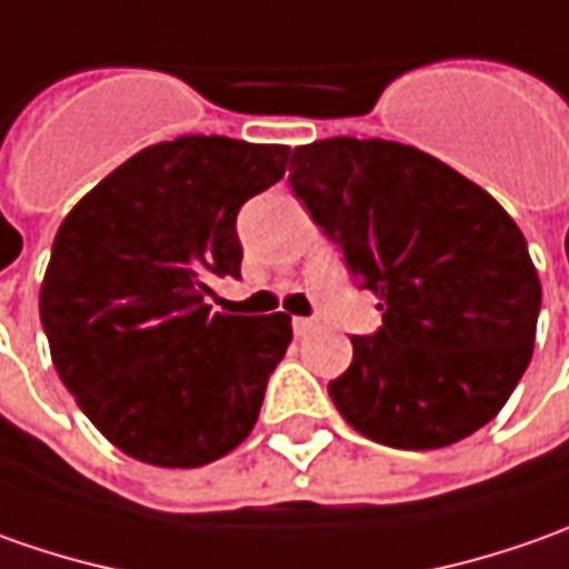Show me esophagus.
<instances>
[{
    "label": "esophagus",
    "instance_id": "34e87169",
    "mask_svg": "<svg viewBox=\"0 0 569 569\" xmlns=\"http://www.w3.org/2000/svg\"><path fill=\"white\" fill-rule=\"evenodd\" d=\"M318 323L311 321V318H292V330H296V337H305V333H311Z\"/></svg>",
    "mask_w": 569,
    "mask_h": 569
}]
</instances>
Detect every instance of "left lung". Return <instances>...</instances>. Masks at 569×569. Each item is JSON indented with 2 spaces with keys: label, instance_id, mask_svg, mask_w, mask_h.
<instances>
[{
  "label": "left lung",
  "instance_id": "1",
  "mask_svg": "<svg viewBox=\"0 0 569 569\" xmlns=\"http://www.w3.org/2000/svg\"><path fill=\"white\" fill-rule=\"evenodd\" d=\"M289 186L381 299L327 383L368 441L438 450L498 416L536 346L541 283L513 217L438 157L381 138L292 150Z\"/></svg>",
  "mask_w": 569,
  "mask_h": 569
}]
</instances>
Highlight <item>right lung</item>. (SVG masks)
<instances>
[{"mask_svg":"<svg viewBox=\"0 0 569 569\" xmlns=\"http://www.w3.org/2000/svg\"><path fill=\"white\" fill-rule=\"evenodd\" d=\"M286 144L182 134L112 169L62 220L40 286L50 356L93 428L131 460L198 469L246 441L292 318L220 315L210 277H239L236 213Z\"/></svg>","mask_w":569,"mask_h":569,"instance_id":"add662e5","label":"right lung"}]
</instances>
